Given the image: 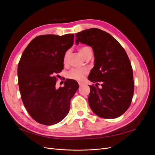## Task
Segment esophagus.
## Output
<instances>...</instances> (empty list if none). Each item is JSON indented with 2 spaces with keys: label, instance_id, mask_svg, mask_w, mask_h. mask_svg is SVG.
Masks as SVG:
<instances>
[{
  "label": "esophagus",
  "instance_id": "obj_1",
  "mask_svg": "<svg viewBox=\"0 0 155 155\" xmlns=\"http://www.w3.org/2000/svg\"><path fill=\"white\" fill-rule=\"evenodd\" d=\"M79 87H81V86L82 85V83H80V82H79Z\"/></svg>",
  "mask_w": 155,
  "mask_h": 155
}]
</instances>
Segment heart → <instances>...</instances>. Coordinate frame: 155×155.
I'll return each mask as SVG.
<instances>
[{
    "instance_id": "heart-1",
    "label": "heart",
    "mask_w": 155,
    "mask_h": 155,
    "mask_svg": "<svg viewBox=\"0 0 155 155\" xmlns=\"http://www.w3.org/2000/svg\"><path fill=\"white\" fill-rule=\"evenodd\" d=\"M91 50L89 47H87V46H83V47H81L79 49V52L82 57L84 58L88 51ZM68 54H69L68 51H67L66 52L64 53V55L63 56L64 63L67 62ZM87 74V70L85 68H81V69L72 68L68 72L67 76L69 79H74V80H77V81H81L84 78V77H85V76Z\"/></svg>"
}]
</instances>
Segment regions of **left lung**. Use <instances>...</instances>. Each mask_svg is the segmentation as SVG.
Segmentation results:
<instances>
[{
  "instance_id": "obj_1",
  "label": "left lung",
  "mask_w": 155,
  "mask_h": 155,
  "mask_svg": "<svg viewBox=\"0 0 155 155\" xmlns=\"http://www.w3.org/2000/svg\"><path fill=\"white\" fill-rule=\"evenodd\" d=\"M76 43L92 47L94 66L88 79V97L91 110L103 118H116L129 109L134 94V83L130 60L121 45L110 34L98 28H90L76 34ZM101 83V88L97 85Z\"/></svg>"
}]
</instances>
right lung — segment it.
I'll return each instance as SVG.
<instances>
[{"instance_id":"add662e5","label":"right lung","mask_w":155,"mask_h":155,"mask_svg":"<svg viewBox=\"0 0 155 155\" xmlns=\"http://www.w3.org/2000/svg\"><path fill=\"white\" fill-rule=\"evenodd\" d=\"M74 34L42 35L33 39L18 64V83L26 110L37 122L52 125L70 110V100L78 83L67 79L63 87L55 88V75L63 69L64 53L74 44Z\"/></svg>"}]
</instances>
